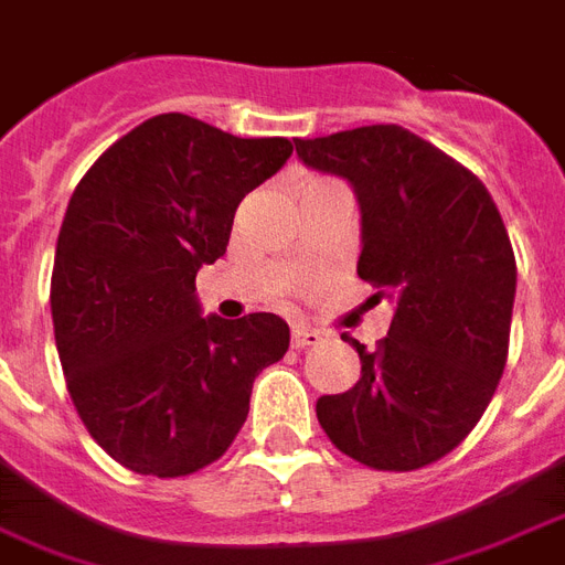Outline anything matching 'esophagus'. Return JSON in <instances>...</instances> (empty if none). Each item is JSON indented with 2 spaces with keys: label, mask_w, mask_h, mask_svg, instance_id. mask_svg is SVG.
Segmentation results:
<instances>
[{
  "label": "esophagus",
  "mask_w": 565,
  "mask_h": 565,
  "mask_svg": "<svg viewBox=\"0 0 565 565\" xmlns=\"http://www.w3.org/2000/svg\"><path fill=\"white\" fill-rule=\"evenodd\" d=\"M322 340L320 331L305 329V326H292V347L296 350H308V347H317Z\"/></svg>",
  "instance_id": "1"
}]
</instances>
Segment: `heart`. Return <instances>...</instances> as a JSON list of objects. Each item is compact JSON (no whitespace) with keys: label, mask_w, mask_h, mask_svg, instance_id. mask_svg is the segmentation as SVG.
Listing matches in <instances>:
<instances>
[{"label":"heart","mask_w":565,"mask_h":565,"mask_svg":"<svg viewBox=\"0 0 565 565\" xmlns=\"http://www.w3.org/2000/svg\"><path fill=\"white\" fill-rule=\"evenodd\" d=\"M311 183H322V180H311ZM311 183H305V186H311Z\"/></svg>","instance_id":"heart-1"}]
</instances>
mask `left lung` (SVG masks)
<instances>
[{
  "instance_id": "1",
  "label": "left lung",
  "mask_w": 565,
  "mask_h": 565,
  "mask_svg": "<svg viewBox=\"0 0 565 565\" xmlns=\"http://www.w3.org/2000/svg\"><path fill=\"white\" fill-rule=\"evenodd\" d=\"M308 168L343 178L361 210L359 275L394 305L376 350L350 340L361 379L317 399L331 445L379 471L450 454L501 382L515 254L489 189L397 124L296 139Z\"/></svg>"
}]
</instances>
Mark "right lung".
I'll use <instances>...</instances> for the list:
<instances>
[{
	"label": "right lung",
	"instance_id": "obj_1",
	"mask_svg": "<svg viewBox=\"0 0 565 565\" xmlns=\"http://www.w3.org/2000/svg\"><path fill=\"white\" fill-rule=\"evenodd\" d=\"M290 153L287 139H236L168 111L73 189L50 284L55 347L82 424L129 471L215 462L248 417L254 376L290 347L281 317H204L195 292L239 201Z\"/></svg>",
	"mask_w": 565,
	"mask_h": 565
}]
</instances>
